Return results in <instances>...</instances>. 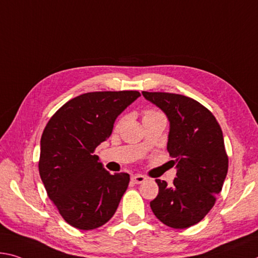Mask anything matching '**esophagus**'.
Returning a JSON list of instances; mask_svg holds the SVG:
<instances>
[{
  "mask_svg": "<svg viewBox=\"0 0 258 258\" xmlns=\"http://www.w3.org/2000/svg\"><path fill=\"white\" fill-rule=\"evenodd\" d=\"M131 179H132V181L134 183H142L146 180V177L142 174H134V175H132V178Z\"/></svg>",
  "mask_w": 258,
  "mask_h": 258,
  "instance_id": "obj_1",
  "label": "esophagus"
}]
</instances>
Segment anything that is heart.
I'll return each mask as SVG.
<instances>
[{"label": "heart", "instance_id": "heart-1", "mask_svg": "<svg viewBox=\"0 0 258 258\" xmlns=\"http://www.w3.org/2000/svg\"><path fill=\"white\" fill-rule=\"evenodd\" d=\"M158 113H161V112H158V111H156V110H146L145 111V114H144V118H146V117H151V116H155V114H158ZM122 122V120H120L119 122H118V124H121Z\"/></svg>", "mask_w": 258, "mask_h": 258}]
</instances>
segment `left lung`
I'll use <instances>...</instances> for the list:
<instances>
[{
	"label": "left lung",
	"instance_id": "1",
	"mask_svg": "<svg viewBox=\"0 0 258 258\" xmlns=\"http://www.w3.org/2000/svg\"><path fill=\"white\" fill-rule=\"evenodd\" d=\"M142 95L169 118L167 151L178 169L172 185L156 179L158 195L150 208L166 226L190 227L212 209L226 178L228 156L222 128L210 110L190 97L162 92Z\"/></svg>",
	"mask_w": 258,
	"mask_h": 258
}]
</instances>
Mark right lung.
Returning <instances> with one entry per match:
<instances>
[{
  "label": "right lung",
  "instance_id": "add662e5",
  "mask_svg": "<svg viewBox=\"0 0 258 258\" xmlns=\"http://www.w3.org/2000/svg\"><path fill=\"white\" fill-rule=\"evenodd\" d=\"M139 96L138 91L81 94L47 122L41 137L40 177L49 199L71 226L94 230L116 212L130 174H111L94 153L111 136L118 114Z\"/></svg>",
  "mask_w": 258,
  "mask_h": 258
}]
</instances>
